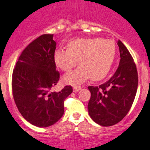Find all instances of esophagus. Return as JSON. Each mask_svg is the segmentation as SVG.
Segmentation results:
<instances>
[{"label": "esophagus", "instance_id": "1", "mask_svg": "<svg viewBox=\"0 0 150 150\" xmlns=\"http://www.w3.org/2000/svg\"><path fill=\"white\" fill-rule=\"evenodd\" d=\"M74 92L75 93H77V92H79L80 90H81V87H79V86H76V87H74Z\"/></svg>", "mask_w": 150, "mask_h": 150}]
</instances>
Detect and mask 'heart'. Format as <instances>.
I'll list each match as a JSON object with an SVG mask.
<instances>
[{"mask_svg": "<svg viewBox=\"0 0 150 150\" xmlns=\"http://www.w3.org/2000/svg\"><path fill=\"white\" fill-rule=\"evenodd\" d=\"M116 47L112 40L101 38H86L72 40L67 50H55L53 61L60 70L67 72L77 64L79 67L67 73L63 81L79 85L88 79L99 81L108 75L116 57Z\"/></svg>", "mask_w": 150, "mask_h": 150, "instance_id": "obj_1", "label": "heart"}]
</instances>
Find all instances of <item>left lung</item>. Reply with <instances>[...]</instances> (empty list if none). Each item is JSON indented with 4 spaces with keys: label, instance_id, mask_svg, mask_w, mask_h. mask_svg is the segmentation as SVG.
<instances>
[{
    "label": "left lung",
    "instance_id": "1",
    "mask_svg": "<svg viewBox=\"0 0 150 150\" xmlns=\"http://www.w3.org/2000/svg\"><path fill=\"white\" fill-rule=\"evenodd\" d=\"M120 60L115 74L99 86H89L91 97L89 115L96 123L104 127L116 124L130 110L138 88V72L131 53L119 40Z\"/></svg>",
    "mask_w": 150,
    "mask_h": 150
}]
</instances>
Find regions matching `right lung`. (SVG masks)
<instances>
[{
    "mask_svg": "<svg viewBox=\"0 0 150 150\" xmlns=\"http://www.w3.org/2000/svg\"><path fill=\"white\" fill-rule=\"evenodd\" d=\"M53 34H42L22 52L12 73V93L18 110L32 125L47 127L64 115V101L72 93L66 86L60 92H50L60 74L56 71Z\"/></svg>",
    "mask_w": 150,
    "mask_h": 150,
    "instance_id": "right-lung-1",
    "label": "right lung"
}]
</instances>
